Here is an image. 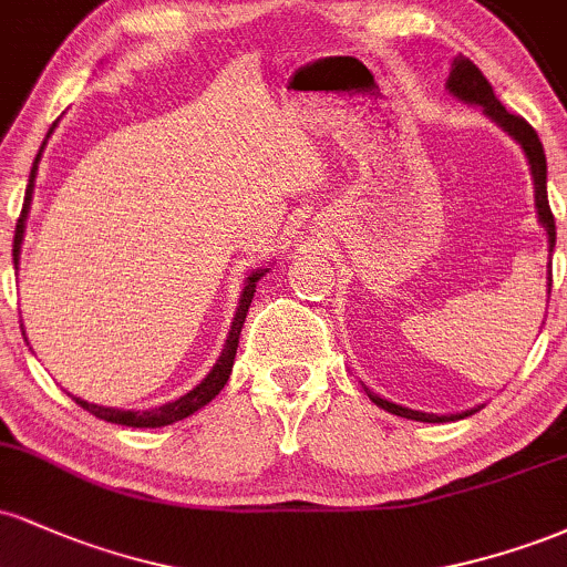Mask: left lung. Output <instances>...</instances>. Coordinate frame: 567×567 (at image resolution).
<instances>
[{
    "label": "left lung",
    "instance_id": "8db88e82",
    "mask_svg": "<svg viewBox=\"0 0 567 567\" xmlns=\"http://www.w3.org/2000/svg\"><path fill=\"white\" fill-rule=\"evenodd\" d=\"M445 87H447V93H451L453 97H458V101L470 103V106H483V114L487 116V120L496 122V125L504 130V133L509 135L514 143H519V148H523L525 159H528V165H530L533 192H536L533 194V199H536V216H538V224H542V229L546 231V243H549V256H551V250H555L557 231H555V216H551V210H549V199H546V154H544L542 141H538L536 130H533L528 122L523 120V116L509 114L504 106H501L496 93H493L491 82L485 80L483 71L474 66L466 55L453 58L451 76H447ZM546 292H551V264L546 266ZM362 389H365V394L370 396V400H373L379 408L386 410V413L402 415V419H410V421H424V424L461 421L483 408V405H477L470 410H461V413L437 415V413H424V410H413L405 405H396V402H389L386 396L370 392L365 383H362Z\"/></svg>",
    "mask_w": 567,
    "mask_h": 567
}]
</instances>
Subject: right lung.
<instances>
[{
	"instance_id": "add662e5",
	"label": "right lung",
	"mask_w": 567,
	"mask_h": 567,
	"mask_svg": "<svg viewBox=\"0 0 567 567\" xmlns=\"http://www.w3.org/2000/svg\"><path fill=\"white\" fill-rule=\"evenodd\" d=\"M55 127H58V122H53V127H50L48 135H44L42 146H39V154H37V159H34V167H31L29 186H25L23 210H21V218H18V226H16V239H12V264H16V269H18V261H21V245H23V234H25V218H29V210H31V194H34L39 157H42L44 146H48V138H50V135H53ZM266 271H269V269H252L250 275L245 277V288H243V296H239L237 315H234V320H231V330H229V336H226V343H224V349H220V357L216 360V365L210 368V373H207L205 379H202L197 386L192 389V392H186L184 396H178V400L165 402V405L152 408V410L106 408V405H95V402H87V400H82V396L71 394V396H74L76 405L87 410V413H93L95 419L109 421V424L133 426V429H159V426L175 424V421H184L186 415H192L194 410H199L202 405H207V402H210L213 396H216L220 389H224V383L229 381L231 368H234V354H237V343H239V333H243L247 309H250L252 292H256V282L266 275ZM21 328H23V324H21Z\"/></svg>"
}]
</instances>
